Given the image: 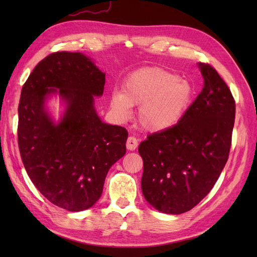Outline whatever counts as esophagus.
<instances>
[{
    "label": "esophagus",
    "instance_id": "esophagus-1",
    "mask_svg": "<svg viewBox=\"0 0 257 257\" xmlns=\"http://www.w3.org/2000/svg\"><path fill=\"white\" fill-rule=\"evenodd\" d=\"M125 147H127L128 150H135L138 147V141L135 137H129L127 139V143H125Z\"/></svg>",
    "mask_w": 257,
    "mask_h": 257
}]
</instances>
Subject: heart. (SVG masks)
<instances>
[{"mask_svg": "<svg viewBox=\"0 0 257 257\" xmlns=\"http://www.w3.org/2000/svg\"><path fill=\"white\" fill-rule=\"evenodd\" d=\"M193 98L188 79L160 67H145L125 78L122 90H113L110 109L120 120L130 117L139 106L138 121L147 133H161L176 125Z\"/></svg>", "mask_w": 257, "mask_h": 257, "instance_id": "1", "label": "heart"}]
</instances>
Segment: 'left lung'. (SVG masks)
<instances>
[{
	"label": "left lung",
	"instance_id": "1",
	"mask_svg": "<svg viewBox=\"0 0 257 257\" xmlns=\"http://www.w3.org/2000/svg\"><path fill=\"white\" fill-rule=\"evenodd\" d=\"M198 66L204 85L192 105L176 125L150 135L138 148L145 199L167 214L190 211L205 198L230 154L235 101L211 65Z\"/></svg>",
	"mask_w": 257,
	"mask_h": 257
}]
</instances>
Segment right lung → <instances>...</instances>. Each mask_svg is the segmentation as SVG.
<instances>
[{
    "label": "right lung",
    "mask_w": 257,
    "mask_h": 257,
    "mask_svg": "<svg viewBox=\"0 0 257 257\" xmlns=\"http://www.w3.org/2000/svg\"><path fill=\"white\" fill-rule=\"evenodd\" d=\"M105 75L84 54L57 52L36 65L22 88L18 140L25 170L48 201L70 212L99 200L109 169L125 154L127 130L102 122L94 106ZM55 93L67 105L58 123L46 108Z\"/></svg>",
    "instance_id": "add662e5"
}]
</instances>
